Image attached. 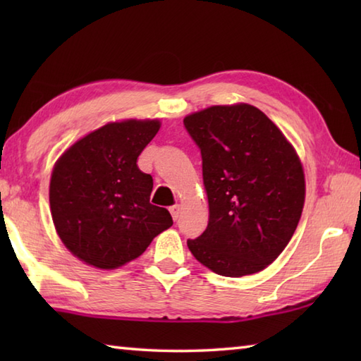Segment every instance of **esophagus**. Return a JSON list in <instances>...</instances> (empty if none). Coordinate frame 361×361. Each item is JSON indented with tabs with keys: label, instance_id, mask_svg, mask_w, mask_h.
Masks as SVG:
<instances>
[{
	"label": "esophagus",
	"instance_id": "esophagus-1",
	"mask_svg": "<svg viewBox=\"0 0 361 361\" xmlns=\"http://www.w3.org/2000/svg\"><path fill=\"white\" fill-rule=\"evenodd\" d=\"M169 211H171L173 220H178L180 212H181V206L180 204H173V206H171V208H169Z\"/></svg>",
	"mask_w": 361,
	"mask_h": 361
}]
</instances>
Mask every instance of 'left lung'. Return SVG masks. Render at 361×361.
Masks as SVG:
<instances>
[{
  "label": "left lung",
  "mask_w": 361,
  "mask_h": 361,
  "mask_svg": "<svg viewBox=\"0 0 361 361\" xmlns=\"http://www.w3.org/2000/svg\"><path fill=\"white\" fill-rule=\"evenodd\" d=\"M202 153L209 221L188 240L198 262L240 278L264 270L301 219L302 164L281 130L248 104L214 105L183 121Z\"/></svg>",
  "instance_id": "obj_1"
}]
</instances>
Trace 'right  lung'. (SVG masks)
<instances>
[{"mask_svg":"<svg viewBox=\"0 0 361 361\" xmlns=\"http://www.w3.org/2000/svg\"><path fill=\"white\" fill-rule=\"evenodd\" d=\"M159 121L110 122L73 144L54 166L49 204L54 226L75 257L113 270L141 256L171 228L166 208L150 203L153 180L136 161Z\"/></svg>","mask_w":361,"mask_h":361,"instance_id":"add662e5","label":"right lung"}]
</instances>
